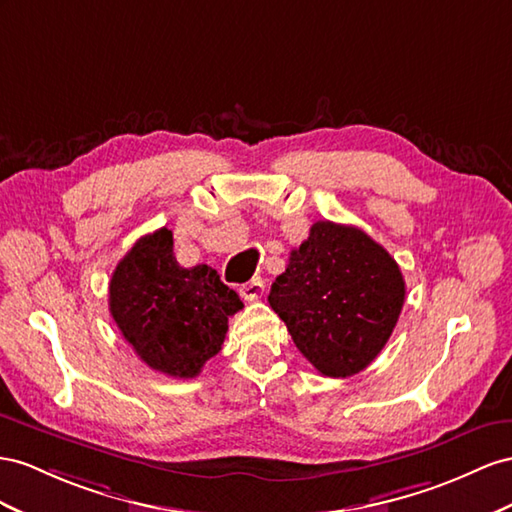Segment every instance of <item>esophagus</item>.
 <instances>
[{
	"mask_svg": "<svg viewBox=\"0 0 512 512\" xmlns=\"http://www.w3.org/2000/svg\"><path fill=\"white\" fill-rule=\"evenodd\" d=\"M264 290H266L264 281H261L259 277H255V279H251L248 283L240 285V296L244 300H257V298H261V294H264Z\"/></svg>",
	"mask_w": 512,
	"mask_h": 512,
	"instance_id": "esophagus-1",
	"label": "esophagus"
}]
</instances>
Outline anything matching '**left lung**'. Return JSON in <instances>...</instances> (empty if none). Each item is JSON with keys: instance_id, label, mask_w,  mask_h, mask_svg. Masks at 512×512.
<instances>
[{"instance_id": "left-lung-1", "label": "left lung", "mask_w": 512, "mask_h": 512, "mask_svg": "<svg viewBox=\"0 0 512 512\" xmlns=\"http://www.w3.org/2000/svg\"><path fill=\"white\" fill-rule=\"evenodd\" d=\"M402 272L368 233L313 222L272 283L270 307L322 376L346 378L378 357L404 305Z\"/></svg>"}]
</instances>
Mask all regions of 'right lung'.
<instances>
[{"instance_id": "add662e5", "label": "right lung", "mask_w": 512, "mask_h": 512, "mask_svg": "<svg viewBox=\"0 0 512 512\" xmlns=\"http://www.w3.org/2000/svg\"><path fill=\"white\" fill-rule=\"evenodd\" d=\"M242 307L214 268L177 264L166 227L140 238L112 272L110 313L125 342L151 370L175 378L201 374Z\"/></svg>"}]
</instances>
